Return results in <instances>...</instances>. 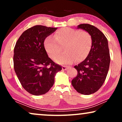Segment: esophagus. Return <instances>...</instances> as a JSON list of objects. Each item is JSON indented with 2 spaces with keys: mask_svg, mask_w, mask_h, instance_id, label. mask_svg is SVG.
I'll return each mask as SVG.
<instances>
[{
  "mask_svg": "<svg viewBox=\"0 0 122 122\" xmlns=\"http://www.w3.org/2000/svg\"><path fill=\"white\" fill-rule=\"evenodd\" d=\"M67 68H68V67H67V66H63L62 67V69L63 70H67Z\"/></svg>",
  "mask_w": 122,
  "mask_h": 122,
  "instance_id": "obj_1",
  "label": "esophagus"
}]
</instances>
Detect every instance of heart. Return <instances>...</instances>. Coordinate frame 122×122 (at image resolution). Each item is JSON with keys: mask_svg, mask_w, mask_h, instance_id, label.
I'll return each instance as SVG.
<instances>
[{"mask_svg": "<svg viewBox=\"0 0 122 122\" xmlns=\"http://www.w3.org/2000/svg\"><path fill=\"white\" fill-rule=\"evenodd\" d=\"M92 44L90 33L70 27L59 29L54 37L48 36L44 41L46 50L52 59L60 55L64 47L66 52L55 60L60 64H70L75 60L77 62L84 60L90 53Z\"/></svg>", "mask_w": 122, "mask_h": 122, "instance_id": "obj_1", "label": "heart"}]
</instances>
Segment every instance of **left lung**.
<instances>
[{
	"mask_svg": "<svg viewBox=\"0 0 122 122\" xmlns=\"http://www.w3.org/2000/svg\"><path fill=\"white\" fill-rule=\"evenodd\" d=\"M78 28L91 34L93 44L87 57L74 66L78 74L71 84L78 93L89 95L97 91L106 79L110 62L108 41L104 34L93 25L80 24Z\"/></svg>",
	"mask_w": 122,
	"mask_h": 122,
	"instance_id": "obj_1",
	"label": "left lung"
}]
</instances>
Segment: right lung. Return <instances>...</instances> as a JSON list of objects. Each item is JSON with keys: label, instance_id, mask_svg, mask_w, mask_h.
<instances>
[{"label": "right lung", "instance_id": "1", "mask_svg": "<svg viewBox=\"0 0 122 122\" xmlns=\"http://www.w3.org/2000/svg\"><path fill=\"white\" fill-rule=\"evenodd\" d=\"M57 28L36 25L25 30L14 48V69L23 88L30 94L39 96L49 91L55 76L62 67L48 56L44 40Z\"/></svg>", "mask_w": 122, "mask_h": 122}]
</instances>
